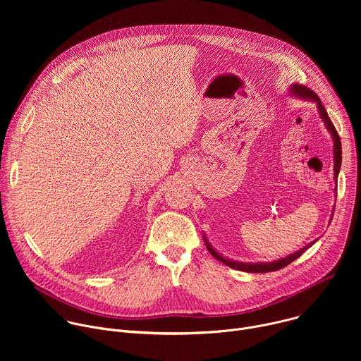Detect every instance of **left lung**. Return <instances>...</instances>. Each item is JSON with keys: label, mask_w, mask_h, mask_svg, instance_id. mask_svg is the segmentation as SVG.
Returning <instances> with one entry per match:
<instances>
[{"label": "left lung", "mask_w": 361, "mask_h": 361, "mask_svg": "<svg viewBox=\"0 0 361 361\" xmlns=\"http://www.w3.org/2000/svg\"><path fill=\"white\" fill-rule=\"evenodd\" d=\"M288 94L291 97H295V98H301V99H305V101H312V102H316L317 104V110L320 113V117L326 126V128L329 130V133L331 134V138H333V154H334V180H336V185H337V178H338V173H340V167H341V141H340V137L331 123V120L329 118V114L326 111V109L323 107L320 98L317 97L316 92H313L310 88H307L305 85H301V84H291V87L288 88ZM337 192V190H336ZM333 213H334V207H333ZM331 213V216H333ZM333 217H330V223H331ZM204 235V243L205 245H207L209 251L212 252L213 257H216V259L219 262H221L223 264L231 267V269H235V270H240V271H245V273H269V271H276V270H280L286 266H288L290 263H293L295 259H298V257L307 250L310 248L319 238H316L314 241H312L310 244H307L305 247L300 248L298 251L284 257V259H280V260H276V262H269V263H243V262H234L231 259H227V257H224L223 254H220L212 244L210 241L207 240V237H205V234L202 233Z\"/></svg>", "instance_id": "8db88e82"}]
</instances>
